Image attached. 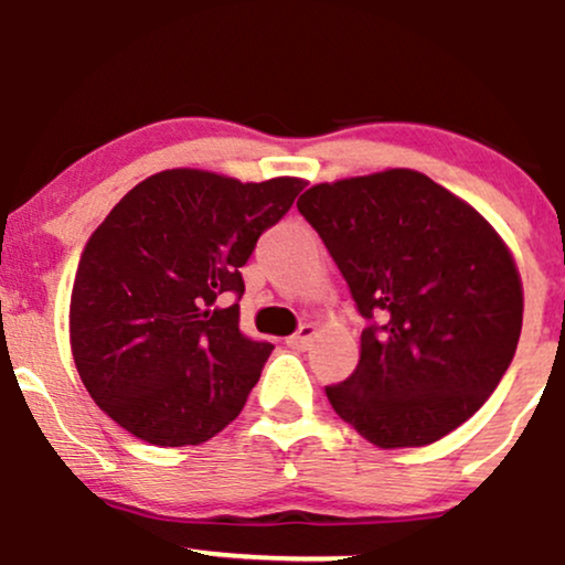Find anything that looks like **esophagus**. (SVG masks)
I'll return each instance as SVG.
<instances>
[{"instance_id": "1", "label": "esophagus", "mask_w": 565, "mask_h": 565, "mask_svg": "<svg viewBox=\"0 0 565 565\" xmlns=\"http://www.w3.org/2000/svg\"><path fill=\"white\" fill-rule=\"evenodd\" d=\"M316 334H319V329H316L313 323H302V327L297 329L295 334L287 337V345H289L291 350H308Z\"/></svg>"}]
</instances>
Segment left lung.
Masks as SVG:
<instances>
[{
	"mask_svg": "<svg viewBox=\"0 0 565 565\" xmlns=\"http://www.w3.org/2000/svg\"><path fill=\"white\" fill-rule=\"evenodd\" d=\"M372 321L329 404L380 449L427 446L468 423L515 355L523 287L508 244L423 172L319 183L297 201Z\"/></svg>",
	"mask_w": 565,
	"mask_h": 565,
	"instance_id": "left-lung-1",
	"label": "left lung"
}]
</instances>
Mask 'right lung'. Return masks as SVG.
Instances as JSON below:
<instances>
[{
    "instance_id": "add662e5",
    "label": "right lung",
    "mask_w": 565,
    "mask_h": 565,
    "mask_svg": "<svg viewBox=\"0 0 565 565\" xmlns=\"http://www.w3.org/2000/svg\"><path fill=\"white\" fill-rule=\"evenodd\" d=\"M300 178L242 183L164 170L127 193L82 252L71 353L93 401L153 446H196L238 417L270 342L238 329L242 265Z\"/></svg>"
}]
</instances>
